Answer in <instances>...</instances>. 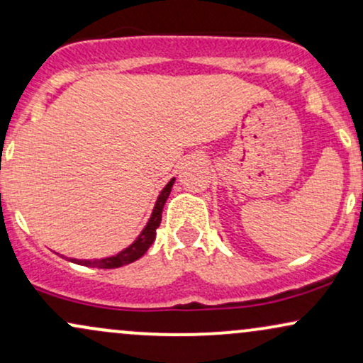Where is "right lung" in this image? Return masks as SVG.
I'll return each instance as SVG.
<instances>
[{"mask_svg":"<svg viewBox=\"0 0 363 363\" xmlns=\"http://www.w3.org/2000/svg\"><path fill=\"white\" fill-rule=\"evenodd\" d=\"M172 184H174V179H170L169 184L164 187V191H162V193H160L159 199H157L155 208H154V211H152V216H150V220H148L147 226H145V228H143L142 233H140V237L135 240V242L128 248H125L123 252H120L115 257H108V259H96V260L69 259V260L74 262V264L86 265V267L116 269V267H121V265L132 264V262L140 259V257H142L143 253L148 250V247H150L152 243H154L155 235H157V228H159L160 221H162L164 204H165V201H167V198H169L170 189H172Z\"/></svg>","mask_w":363,"mask_h":363,"instance_id":"right-lung-1","label":"right lung"}]
</instances>
